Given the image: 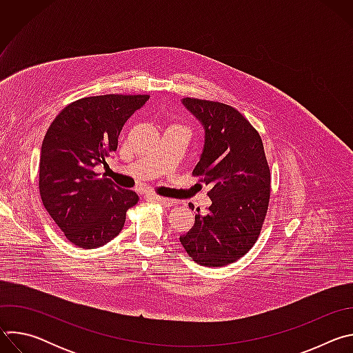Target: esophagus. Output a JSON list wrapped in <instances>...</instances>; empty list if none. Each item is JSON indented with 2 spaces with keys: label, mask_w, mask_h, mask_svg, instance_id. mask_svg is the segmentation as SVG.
I'll return each mask as SVG.
<instances>
[{
  "label": "esophagus",
  "mask_w": 353,
  "mask_h": 353,
  "mask_svg": "<svg viewBox=\"0 0 353 353\" xmlns=\"http://www.w3.org/2000/svg\"><path fill=\"white\" fill-rule=\"evenodd\" d=\"M152 198L158 203L163 204L165 207H173L176 204V199H170V198H165V196H159V195H152Z\"/></svg>",
  "instance_id": "1"
}]
</instances>
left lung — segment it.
Listing matches in <instances>:
<instances>
[{"instance_id": "obj_1", "label": "left lung", "mask_w": 353, "mask_h": 353, "mask_svg": "<svg viewBox=\"0 0 353 353\" xmlns=\"http://www.w3.org/2000/svg\"><path fill=\"white\" fill-rule=\"evenodd\" d=\"M183 105L205 130L203 155L192 176L211 187L205 215L180 236L199 265L223 267L241 259L257 241L270 204L271 173L259 131L234 108L194 97Z\"/></svg>"}]
</instances>
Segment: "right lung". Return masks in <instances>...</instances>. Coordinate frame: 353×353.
Masks as SVG:
<instances>
[{
  "mask_svg": "<svg viewBox=\"0 0 353 353\" xmlns=\"http://www.w3.org/2000/svg\"><path fill=\"white\" fill-rule=\"evenodd\" d=\"M149 94L82 97L64 108L48 127L39 163L41 203L65 237L81 248L109 243L123 229L135 191L97 177L93 168L116 152L125 121Z\"/></svg>",
  "mask_w": 353,
  "mask_h": 353,
  "instance_id": "obj_1",
  "label": "right lung"
}]
</instances>
